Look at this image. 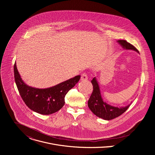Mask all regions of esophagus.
Segmentation results:
<instances>
[{
	"mask_svg": "<svg viewBox=\"0 0 155 155\" xmlns=\"http://www.w3.org/2000/svg\"><path fill=\"white\" fill-rule=\"evenodd\" d=\"M81 80H83V81L87 80V74H86V72L83 73V74H81Z\"/></svg>",
	"mask_w": 155,
	"mask_h": 155,
	"instance_id": "obj_1",
	"label": "esophagus"
}]
</instances>
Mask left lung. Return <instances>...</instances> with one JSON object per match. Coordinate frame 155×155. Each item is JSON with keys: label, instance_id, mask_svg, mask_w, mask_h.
Segmentation results:
<instances>
[{"label": "left lung", "instance_id": "1", "mask_svg": "<svg viewBox=\"0 0 155 155\" xmlns=\"http://www.w3.org/2000/svg\"><path fill=\"white\" fill-rule=\"evenodd\" d=\"M118 41L123 48L132 50L138 52L137 49L126 40H119ZM91 83L93 86V91L88 100L87 105L92 112L97 117L106 120H112L122 115L129 107L130 104L124 107H115L107 104L102 99L99 86L95 77L93 79Z\"/></svg>", "mask_w": 155, "mask_h": 155}]
</instances>
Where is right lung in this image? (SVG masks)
I'll return each instance as SVG.
<instances>
[{
    "label": "right lung",
    "instance_id": "right-lung-1",
    "mask_svg": "<svg viewBox=\"0 0 155 155\" xmlns=\"http://www.w3.org/2000/svg\"><path fill=\"white\" fill-rule=\"evenodd\" d=\"M15 80L19 94L26 105L33 111L50 115L59 110L65 104V96L80 78L77 75L54 86L38 89L26 85L21 78L16 63L14 65Z\"/></svg>",
    "mask_w": 155,
    "mask_h": 155
}]
</instances>
